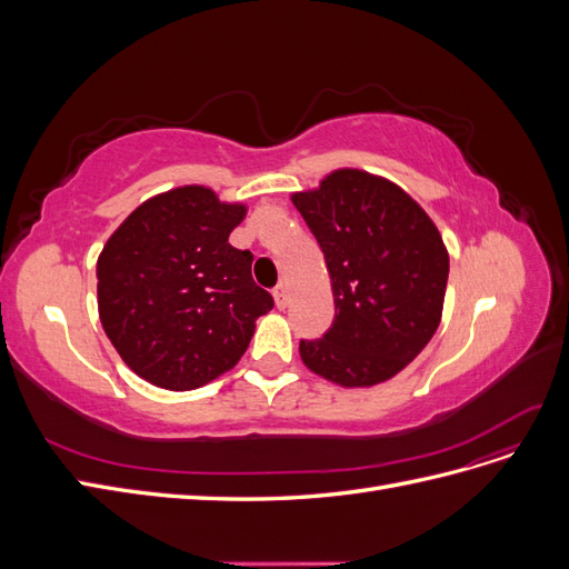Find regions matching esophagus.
<instances>
[{"label":"esophagus","instance_id":"34e87169","mask_svg":"<svg viewBox=\"0 0 569 569\" xmlns=\"http://www.w3.org/2000/svg\"><path fill=\"white\" fill-rule=\"evenodd\" d=\"M272 297H274V306L280 308H287V303H289V295H287V287L284 284H280V287H274V291H272Z\"/></svg>","mask_w":569,"mask_h":569}]
</instances>
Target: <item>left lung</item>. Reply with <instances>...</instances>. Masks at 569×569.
Returning <instances> with one entry per match:
<instances>
[{"label": "left lung", "instance_id": "8db88e82", "mask_svg": "<svg viewBox=\"0 0 569 569\" xmlns=\"http://www.w3.org/2000/svg\"><path fill=\"white\" fill-rule=\"evenodd\" d=\"M330 272L335 320L301 339L303 366L347 389L399 375L441 322L449 251L422 206L399 184L339 168L291 194Z\"/></svg>", "mask_w": 569, "mask_h": 569}]
</instances>
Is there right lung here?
Here are the masks:
<instances>
[{
    "mask_svg": "<svg viewBox=\"0 0 569 569\" xmlns=\"http://www.w3.org/2000/svg\"><path fill=\"white\" fill-rule=\"evenodd\" d=\"M244 216V203L184 184L137 206L101 249V327L153 387L189 391L232 370L272 308L251 278V251L228 242Z\"/></svg>",
    "mask_w": 569,
    "mask_h": 569,
    "instance_id": "add662e5",
    "label": "right lung"
}]
</instances>
